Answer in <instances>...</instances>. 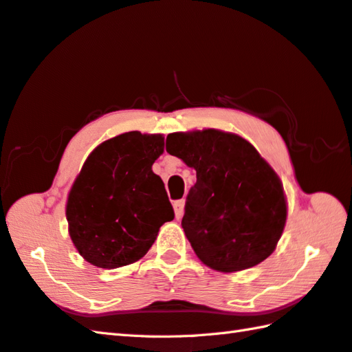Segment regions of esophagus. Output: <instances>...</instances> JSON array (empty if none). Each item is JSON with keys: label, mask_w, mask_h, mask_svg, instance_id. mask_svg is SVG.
Returning <instances> with one entry per match:
<instances>
[{"label": "esophagus", "mask_w": 352, "mask_h": 352, "mask_svg": "<svg viewBox=\"0 0 352 352\" xmlns=\"http://www.w3.org/2000/svg\"><path fill=\"white\" fill-rule=\"evenodd\" d=\"M174 210H175V218L180 219L184 213V199H177V201H174Z\"/></svg>", "instance_id": "34e87169"}]
</instances>
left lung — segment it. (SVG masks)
Here are the masks:
<instances>
[{
    "label": "left lung",
    "instance_id": "1",
    "mask_svg": "<svg viewBox=\"0 0 352 352\" xmlns=\"http://www.w3.org/2000/svg\"><path fill=\"white\" fill-rule=\"evenodd\" d=\"M166 151L197 170L182 219L197 256L224 273L270 256L284 232L287 201L278 174L253 144L203 129L169 134Z\"/></svg>",
    "mask_w": 352,
    "mask_h": 352
}]
</instances>
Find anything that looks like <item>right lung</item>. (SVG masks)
I'll list each match as a JSON object with an SVG mask.
<instances>
[{
	"mask_svg": "<svg viewBox=\"0 0 352 352\" xmlns=\"http://www.w3.org/2000/svg\"><path fill=\"white\" fill-rule=\"evenodd\" d=\"M162 134H120L96 148L67 199L68 232L87 263L117 268L143 258L174 209L153 164Z\"/></svg>",
	"mask_w": 352,
	"mask_h": 352,
	"instance_id": "1",
	"label": "right lung"
}]
</instances>
